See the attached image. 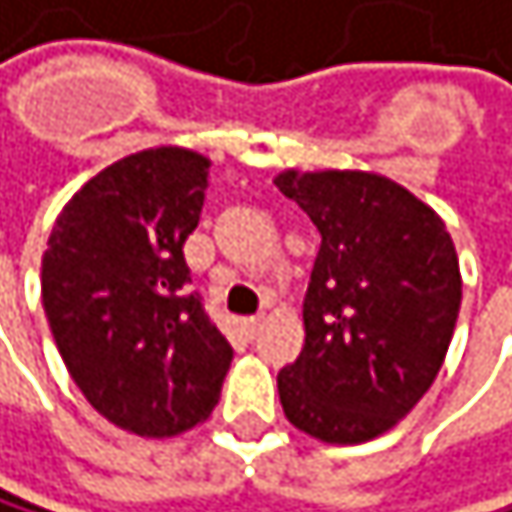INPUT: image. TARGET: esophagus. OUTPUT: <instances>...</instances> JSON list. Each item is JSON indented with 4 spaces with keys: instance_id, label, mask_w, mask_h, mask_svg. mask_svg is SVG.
<instances>
[{
    "instance_id": "1",
    "label": "esophagus",
    "mask_w": 512,
    "mask_h": 512,
    "mask_svg": "<svg viewBox=\"0 0 512 512\" xmlns=\"http://www.w3.org/2000/svg\"><path fill=\"white\" fill-rule=\"evenodd\" d=\"M242 328H245L248 338H254V334L264 328V316H248V319H242Z\"/></svg>"
}]
</instances>
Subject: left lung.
Instances as JSON below:
<instances>
[{"mask_svg": "<svg viewBox=\"0 0 512 512\" xmlns=\"http://www.w3.org/2000/svg\"><path fill=\"white\" fill-rule=\"evenodd\" d=\"M276 187L322 245L304 298V350L279 371L285 418L334 445L387 433L439 375L461 270L439 214L368 171H282Z\"/></svg>", "mask_w": 512, "mask_h": 512, "instance_id": "1", "label": "left lung"}]
</instances>
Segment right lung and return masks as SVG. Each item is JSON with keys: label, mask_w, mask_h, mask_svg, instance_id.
<instances>
[{"label": "right lung", "mask_w": 512, "mask_h": 512, "mask_svg": "<svg viewBox=\"0 0 512 512\" xmlns=\"http://www.w3.org/2000/svg\"><path fill=\"white\" fill-rule=\"evenodd\" d=\"M205 178L208 159L193 150L125 156L64 205L42 258V307L70 378L137 436L208 418L233 362L184 261Z\"/></svg>", "instance_id": "obj_1"}]
</instances>
